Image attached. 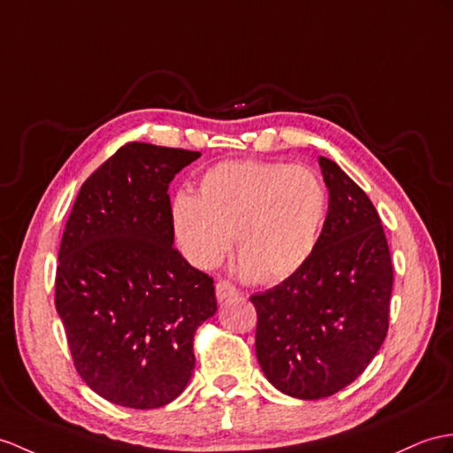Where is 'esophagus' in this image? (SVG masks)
Wrapping results in <instances>:
<instances>
[{
	"label": "esophagus",
	"mask_w": 453,
	"mask_h": 453,
	"mask_svg": "<svg viewBox=\"0 0 453 453\" xmlns=\"http://www.w3.org/2000/svg\"><path fill=\"white\" fill-rule=\"evenodd\" d=\"M215 292H217V300L219 302H226L230 300V297H236L238 296V290L236 286H233L226 280H219L217 286H215Z\"/></svg>",
	"instance_id": "obj_1"
}]
</instances>
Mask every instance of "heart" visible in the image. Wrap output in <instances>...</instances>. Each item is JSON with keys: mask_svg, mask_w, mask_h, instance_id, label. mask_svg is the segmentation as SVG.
<instances>
[{"mask_svg": "<svg viewBox=\"0 0 453 453\" xmlns=\"http://www.w3.org/2000/svg\"><path fill=\"white\" fill-rule=\"evenodd\" d=\"M328 211L323 180L288 163L226 161L209 169L196 196L173 203L174 233L200 269L220 263L233 238L248 279L277 282L315 253Z\"/></svg>", "mask_w": 453, "mask_h": 453, "instance_id": "obj_1", "label": "heart"}]
</instances>
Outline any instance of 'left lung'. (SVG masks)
I'll return each mask as SVG.
<instances>
[{"instance_id": "obj_1", "label": "left lung", "mask_w": 453, "mask_h": 453, "mask_svg": "<svg viewBox=\"0 0 453 453\" xmlns=\"http://www.w3.org/2000/svg\"><path fill=\"white\" fill-rule=\"evenodd\" d=\"M328 213L317 250L271 290L253 294L256 354L274 388L321 400L367 369L388 333L394 269L372 202L334 161L319 157Z\"/></svg>"}]
</instances>
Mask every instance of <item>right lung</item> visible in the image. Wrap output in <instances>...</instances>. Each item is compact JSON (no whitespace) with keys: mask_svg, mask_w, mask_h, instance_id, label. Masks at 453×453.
Here are the masks:
<instances>
[{"mask_svg":"<svg viewBox=\"0 0 453 453\" xmlns=\"http://www.w3.org/2000/svg\"><path fill=\"white\" fill-rule=\"evenodd\" d=\"M200 151L130 142L76 196L59 248L55 310L82 380L107 402H173L217 311L213 279L174 244L169 184Z\"/></svg>","mask_w":453,"mask_h":453,"instance_id":"right-lung-1","label":"right lung"}]
</instances>
